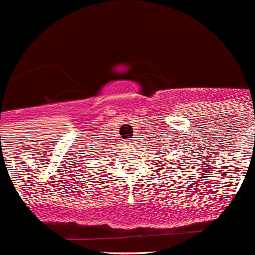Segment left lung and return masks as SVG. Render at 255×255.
Here are the masks:
<instances>
[{"mask_svg":"<svg viewBox=\"0 0 255 255\" xmlns=\"http://www.w3.org/2000/svg\"><path fill=\"white\" fill-rule=\"evenodd\" d=\"M171 146H174V144H172V143H171ZM162 148H166V147H162V146H160V147H158V148H160V150H159V151H162V152H163V154H167V148H166V150H165L164 152H163L162 150H161Z\"/></svg>","mask_w":255,"mask_h":255,"instance_id":"8db88e82","label":"left lung"}]
</instances>
